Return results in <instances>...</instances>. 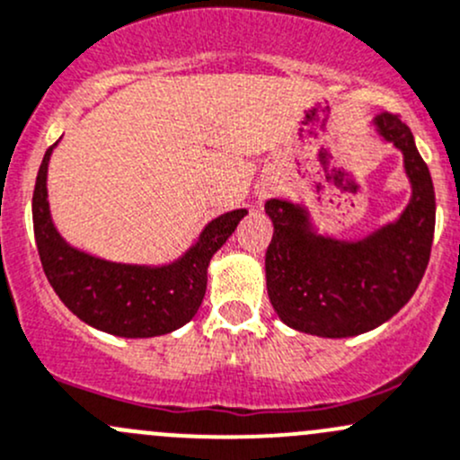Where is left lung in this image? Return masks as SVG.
Returning <instances> with one entry per match:
<instances>
[{"label":"left lung","instance_id":"8db88e82","mask_svg":"<svg viewBox=\"0 0 460 460\" xmlns=\"http://www.w3.org/2000/svg\"><path fill=\"white\" fill-rule=\"evenodd\" d=\"M376 134L403 156L412 196L394 222L366 238L319 234L304 205L270 198L267 291L287 326L317 337H355L381 326L410 302L429 262L434 238V185L412 132L394 114L372 120Z\"/></svg>","mask_w":460,"mask_h":460}]
</instances>
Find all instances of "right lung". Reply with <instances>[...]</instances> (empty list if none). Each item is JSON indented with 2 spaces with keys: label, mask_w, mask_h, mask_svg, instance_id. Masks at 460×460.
<instances>
[{
  "label": "right lung",
  "mask_w": 460,
  "mask_h": 460,
  "mask_svg": "<svg viewBox=\"0 0 460 460\" xmlns=\"http://www.w3.org/2000/svg\"><path fill=\"white\" fill-rule=\"evenodd\" d=\"M43 156L32 193V222L43 270L61 302L96 331L128 340L167 335L185 326L200 308L211 258L249 214L234 209L214 217L178 260L167 264H125L72 246L57 231L48 202V163Z\"/></svg>",
  "instance_id": "obj_1"
}]
</instances>
